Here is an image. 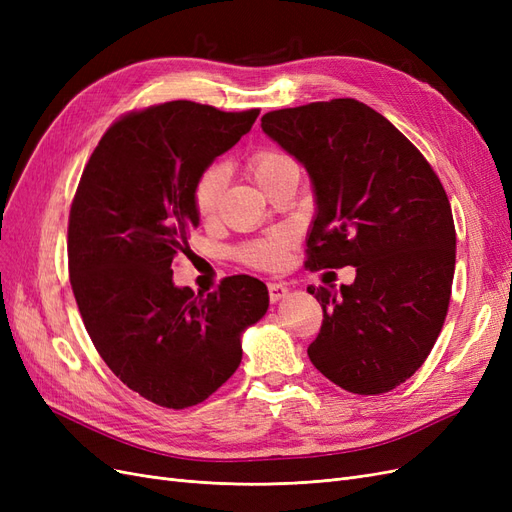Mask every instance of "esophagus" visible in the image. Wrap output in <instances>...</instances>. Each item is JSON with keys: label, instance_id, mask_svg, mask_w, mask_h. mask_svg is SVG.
<instances>
[{"label": "esophagus", "instance_id": "esophagus-1", "mask_svg": "<svg viewBox=\"0 0 512 512\" xmlns=\"http://www.w3.org/2000/svg\"><path fill=\"white\" fill-rule=\"evenodd\" d=\"M286 294H288V286L286 284H277V282L269 284V299H271V303L282 301Z\"/></svg>", "mask_w": 512, "mask_h": 512}]
</instances>
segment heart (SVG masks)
<instances>
[{
    "label": "heart",
    "mask_w": 512,
    "mask_h": 512,
    "mask_svg": "<svg viewBox=\"0 0 512 512\" xmlns=\"http://www.w3.org/2000/svg\"><path fill=\"white\" fill-rule=\"evenodd\" d=\"M290 164H294V160L286 156V153L275 151V149H260L250 160V173L260 188L265 190L271 183V179ZM226 181H228V170L224 164H211L209 168L203 170V173H200L192 190V203L198 218L203 220L213 218L215 211H218L220 198L224 194ZM288 245H290L288 232H282V230L271 232V235H267L265 239L245 243L239 250V258L256 269H275L286 260Z\"/></svg>",
    "instance_id": "b5f03b06"
}]
</instances>
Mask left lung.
<instances>
[{
  "label": "left lung",
  "instance_id": "8db88e82",
  "mask_svg": "<svg viewBox=\"0 0 512 512\" xmlns=\"http://www.w3.org/2000/svg\"><path fill=\"white\" fill-rule=\"evenodd\" d=\"M309 173L316 215L307 262L356 267L350 286H309L322 327L309 361L342 389L380 395L425 363L451 301L455 224L438 175L393 123L352 98L262 117Z\"/></svg>",
  "mask_w": 512,
  "mask_h": 512
}]
</instances>
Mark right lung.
<instances>
[{"label":"right lung","instance_id":"right-lung-1","mask_svg":"<svg viewBox=\"0 0 512 512\" xmlns=\"http://www.w3.org/2000/svg\"><path fill=\"white\" fill-rule=\"evenodd\" d=\"M258 113L175 100L121 117L72 200L68 269L85 329L113 374L162 408L218 391L241 363L243 331L267 314L256 277H224L207 297L173 282V260L198 226L196 179Z\"/></svg>","mask_w":512,"mask_h":512}]
</instances>
